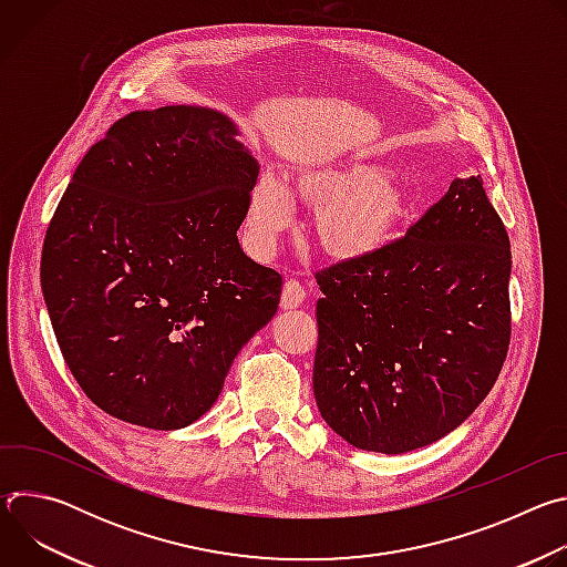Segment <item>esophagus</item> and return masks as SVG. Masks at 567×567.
<instances>
[{
    "label": "esophagus",
    "mask_w": 567,
    "mask_h": 567,
    "mask_svg": "<svg viewBox=\"0 0 567 567\" xmlns=\"http://www.w3.org/2000/svg\"><path fill=\"white\" fill-rule=\"evenodd\" d=\"M305 298H307V291L298 280H287L285 282V289H282V296H280L282 309H296L305 302Z\"/></svg>",
    "instance_id": "1"
}]
</instances>
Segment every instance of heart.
<instances>
[{"mask_svg":"<svg viewBox=\"0 0 567 567\" xmlns=\"http://www.w3.org/2000/svg\"><path fill=\"white\" fill-rule=\"evenodd\" d=\"M316 210L318 247L334 260L361 262L379 256L396 239L411 213V190L372 161L348 158L300 168L289 188L262 173L249 197L247 230L256 251L267 254L293 221V199Z\"/></svg>","mask_w":567,"mask_h":567,"instance_id":"heart-1","label":"heart"}]
</instances>
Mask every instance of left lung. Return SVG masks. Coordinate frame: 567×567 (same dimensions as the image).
Returning <instances> with one entry per match:
<instances>
[{
    "label": "left lung",
    "instance_id": "obj_1",
    "mask_svg": "<svg viewBox=\"0 0 567 567\" xmlns=\"http://www.w3.org/2000/svg\"><path fill=\"white\" fill-rule=\"evenodd\" d=\"M512 249L482 177L446 195L379 256L316 274L313 396L361 451L409 453L455 431L509 350Z\"/></svg>",
    "mask_w": 567,
    "mask_h": 567
}]
</instances>
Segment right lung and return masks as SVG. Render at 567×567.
<instances>
[{
    "instance_id": "add662e5",
    "label": "right lung",
    "mask_w": 567,
    "mask_h": 567,
    "mask_svg": "<svg viewBox=\"0 0 567 567\" xmlns=\"http://www.w3.org/2000/svg\"><path fill=\"white\" fill-rule=\"evenodd\" d=\"M215 110L132 112L75 168L42 249V293L73 379L107 415L197 422L278 311L282 276L241 251L258 161Z\"/></svg>"
}]
</instances>
